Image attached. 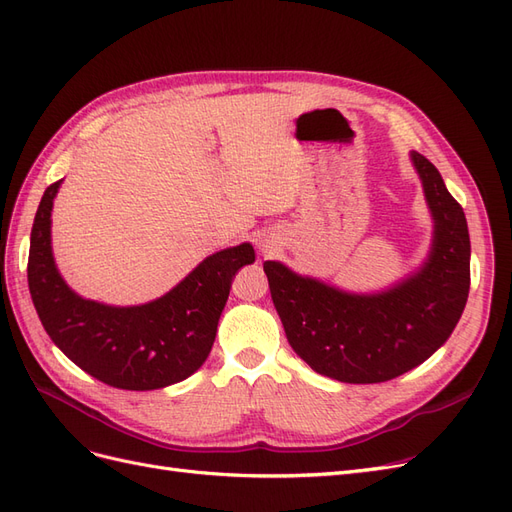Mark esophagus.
<instances>
[{
  "mask_svg": "<svg viewBox=\"0 0 512 512\" xmlns=\"http://www.w3.org/2000/svg\"><path fill=\"white\" fill-rule=\"evenodd\" d=\"M265 247H267V245H262V250H265Z\"/></svg>",
  "mask_w": 512,
  "mask_h": 512,
  "instance_id": "34e87169",
  "label": "esophagus"
}]
</instances>
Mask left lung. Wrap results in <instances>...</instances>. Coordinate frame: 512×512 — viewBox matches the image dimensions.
I'll return each mask as SVG.
<instances>
[{
    "instance_id": "8db88e82",
    "label": "left lung",
    "mask_w": 512,
    "mask_h": 512,
    "mask_svg": "<svg viewBox=\"0 0 512 512\" xmlns=\"http://www.w3.org/2000/svg\"><path fill=\"white\" fill-rule=\"evenodd\" d=\"M433 218L425 265L393 288L352 294L267 260L271 299L288 344L322 376L350 384L393 380L427 361L463 314L470 292L466 213L442 175L421 153H410Z\"/></svg>"
}]
</instances>
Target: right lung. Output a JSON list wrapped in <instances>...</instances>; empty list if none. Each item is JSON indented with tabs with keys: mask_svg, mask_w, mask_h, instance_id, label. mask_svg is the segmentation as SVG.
<instances>
[{
	"mask_svg": "<svg viewBox=\"0 0 512 512\" xmlns=\"http://www.w3.org/2000/svg\"><path fill=\"white\" fill-rule=\"evenodd\" d=\"M61 179L46 188L34 218L27 282L53 344L96 380L126 391L181 382L205 363L235 273L256 260L241 243L205 258L164 297L132 307L89 301L59 275L51 247V211Z\"/></svg>",
	"mask_w": 512,
	"mask_h": 512,
	"instance_id": "obj_1",
	"label": "right lung"
}]
</instances>
